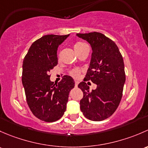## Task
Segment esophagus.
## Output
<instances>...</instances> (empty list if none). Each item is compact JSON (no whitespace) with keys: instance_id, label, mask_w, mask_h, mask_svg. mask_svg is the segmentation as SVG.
<instances>
[{"instance_id":"1","label":"esophagus","mask_w":148,"mask_h":148,"mask_svg":"<svg viewBox=\"0 0 148 148\" xmlns=\"http://www.w3.org/2000/svg\"><path fill=\"white\" fill-rule=\"evenodd\" d=\"M78 83H79L78 81L75 82V87H77V85H78Z\"/></svg>"}]
</instances>
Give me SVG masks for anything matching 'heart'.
<instances>
[{
	"instance_id": "obj_1",
	"label": "heart",
	"mask_w": 148,
	"mask_h": 148,
	"mask_svg": "<svg viewBox=\"0 0 148 148\" xmlns=\"http://www.w3.org/2000/svg\"><path fill=\"white\" fill-rule=\"evenodd\" d=\"M86 44L84 43L83 42H77L74 45V49L75 50L76 52L80 51V49H82L83 48H84L85 46H86ZM80 71L79 69H73V71H71V74L73 77H78L80 75Z\"/></svg>"
}]
</instances>
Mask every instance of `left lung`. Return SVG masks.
<instances>
[{"label":"left lung","instance_id":"1","mask_svg":"<svg viewBox=\"0 0 148 148\" xmlns=\"http://www.w3.org/2000/svg\"><path fill=\"white\" fill-rule=\"evenodd\" d=\"M77 37L88 41L92 48L89 68L84 81L97 85L90 91L85 82L79 83L83 97L80 108L85 118L101 121L110 117L118 108L125 83L123 56L115 42L97 32L77 33Z\"/></svg>","mask_w":148,"mask_h":148}]
</instances>
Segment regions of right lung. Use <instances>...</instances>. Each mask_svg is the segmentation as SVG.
<instances>
[{
  "label": "right lung",
  "mask_w": 148,
  "mask_h": 148,
  "mask_svg": "<svg viewBox=\"0 0 148 148\" xmlns=\"http://www.w3.org/2000/svg\"><path fill=\"white\" fill-rule=\"evenodd\" d=\"M70 34L46 35L36 40L23 62L22 83L30 110L42 121L55 122L63 115L74 80L64 75L55 85L50 80V71L58 64L59 45Z\"/></svg>",
  "instance_id": "add662e5"
}]
</instances>
